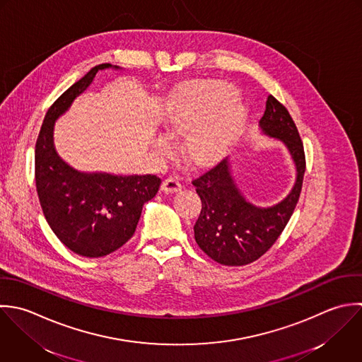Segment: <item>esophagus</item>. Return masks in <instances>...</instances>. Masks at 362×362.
<instances>
[{
    "instance_id": "obj_1",
    "label": "esophagus",
    "mask_w": 362,
    "mask_h": 362,
    "mask_svg": "<svg viewBox=\"0 0 362 362\" xmlns=\"http://www.w3.org/2000/svg\"><path fill=\"white\" fill-rule=\"evenodd\" d=\"M160 189H162L163 192H166V193H175V192H179V190L182 189V185H180V182H179L177 177L170 176V177H166V179L162 182Z\"/></svg>"
}]
</instances>
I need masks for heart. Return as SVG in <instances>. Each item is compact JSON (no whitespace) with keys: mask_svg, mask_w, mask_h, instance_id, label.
Listing matches in <instances>:
<instances>
[{"mask_svg":"<svg viewBox=\"0 0 362 362\" xmlns=\"http://www.w3.org/2000/svg\"><path fill=\"white\" fill-rule=\"evenodd\" d=\"M235 88L223 81H209L182 93L166 115L173 134H187L185 149L194 165L218 159L245 119V107L235 98ZM155 149L168 155L172 144L166 136L155 138Z\"/></svg>","mask_w":362,"mask_h":362,"instance_id":"heart-1","label":"heart"}]
</instances>
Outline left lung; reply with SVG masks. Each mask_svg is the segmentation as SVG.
<instances>
[{
    "label": "left lung",
    "instance_id": "obj_1",
    "mask_svg": "<svg viewBox=\"0 0 362 362\" xmlns=\"http://www.w3.org/2000/svg\"><path fill=\"white\" fill-rule=\"evenodd\" d=\"M259 127L264 134L282 141L295 162L296 182L286 199L271 207L251 204L231 176L228 158L192 182L202 200L194 224L196 243L221 265L243 267L261 258L285 230L302 192L303 142L289 111L274 95L267 98Z\"/></svg>",
    "mask_w": 362,
    "mask_h": 362
}]
</instances>
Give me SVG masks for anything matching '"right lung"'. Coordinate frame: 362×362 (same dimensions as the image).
Returning <instances> with one entry per match:
<instances>
[{"instance_id": "right-lung-1", "label": "right lung", "mask_w": 362, "mask_h": 362, "mask_svg": "<svg viewBox=\"0 0 362 362\" xmlns=\"http://www.w3.org/2000/svg\"><path fill=\"white\" fill-rule=\"evenodd\" d=\"M108 67L112 66L93 67L50 105L35 146V182L45 218L70 251L86 258L105 257L121 248L134 235L142 206L160 186L156 175L78 172L54 151L56 118L91 84L98 70Z\"/></svg>"}]
</instances>
